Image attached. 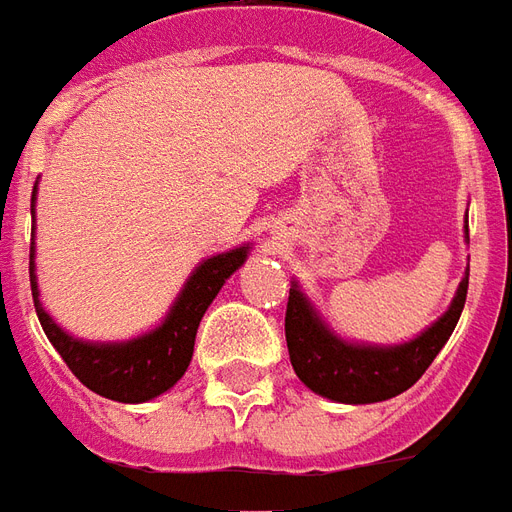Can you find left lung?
Masks as SVG:
<instances>
[{
    "instance_id": "8db88e82",
    "label": "left lung",
    "mask_w": 512,
    "mask_h": 512,
    "mask_svg": "<svg viewBox=\"0 0 512 512\" xmlns=\"http://www.w3.org/2000/svg\"><path fill=\"white\" fill-rule=\"evenodd\" d=\"M469 273L463 275L452 306L444 311L424 333L405 344L375 347V344L344 342L320 320L300 286L292 284L286 303V347L297 378L314 394L328 400L366 405V402L391 400L408 391L433 364L441 347L455 331L460 311L466 303Z\"/></svg>"
}]
</instances>
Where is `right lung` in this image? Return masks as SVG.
Masks as SVG:
<instances>
[{"label": "right lung", "mask_w": 512, "mask_h": 512, "mask_svg": "<svg viewBox=\"0 0 512 512\" xmlns=\"http://www.w3.org/2000/svg\"><path fill=\"white\" fill-rule=\"evenodd\" d=\"M38 190V184H35ZM35 206V192H32ZM35 231V228H32ZM248 259V248H234L220 256H212L195 267L187 284L170 306L165 322L146 336L132 342L93 344L74 339L46 314L38 297V275H35V239L30 242V284L35 311L43 333L49 336L54 350L63 355L68 369L82 380L90 391L115 402H146L176 386V380L187 372L195 347V333L201 325L209 303L215 300L228 275L237 273Z\"/></svg>", "instance_id": "right-lung-1"}]
</instances>
